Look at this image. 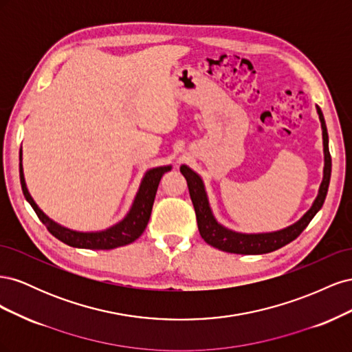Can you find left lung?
I'll list each match as a JSON object with an SVG mask.
<instances>
[{
  "label": "left lung",
  "instance_id": "8db88e82",
  "mask_svg": "<svg viewBox=\"0 0 352 352\" xmlns=\"http://www.w3.org/2000/svg\"><path fill=\"white\" fill-rule=\"evenodd\" d=\"M318 119L322 123V135H323V154H324V167H323V180L318 188V194L305 214L295 221L294 225L283 228L274 232H264V233H242L228 229L216 220L212 210L210 207V201L206 192L204 182L201 176L194 172L192 168L182 164L180 166V173H182L188 182V189L190 199L195 208L197 223L201 238L204 239L211 247H214L220 251H226L232 254H243V255H254V254H267L272 251L285 247L286 243L292 242L301 235V232L308 226V223L313 220L318 210L323 207V202L327 195L329 182H330V172H332V158L329 153V135L326 129V122L323 113L318 105H316Z\"/></svg>",
  "mask_w": 352,
  "mask_h": 352
}]
</instances>
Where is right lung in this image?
<instances>
[{"instance_id": "add662e5", "label": "right lung", "mask_w": 352, "mask_h": 352, "mask_svg": "<svg viewBox=\"0 0 352 352\" xmlns=\"http://www.w3.org/2000/svg\"><path fill=\"white\" fill-rule=\"evenodd\" d=\"M22 155H23L22 148H20V154H19L20 185H22V190L26 201L32 206V208L35 210L36 216L47 226L50 233H52V235H54L57 239H60L61 242L70 245V247L85 248V250H114L119 247H124L127 243H132L133 241L140 238L144 233L148 221H150L151 210H153L154 198L157 194L160 180H162L164 173H167L168 170H172V166L170 164L146 170L141 180L140 189H138L135 199L132 202L131 210L127 211V214L119 223H116V225L104 230L79 232V230H73L58 225L57 221L50 219L45 212L38 207V204L29 194L28 186H26Z\"/></svg>"}]
</instances>
